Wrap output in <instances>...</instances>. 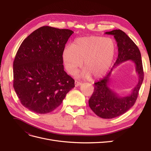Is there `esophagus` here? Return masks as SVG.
Instances as JSON below:
<instances>
[{
	"mask_svg": "<svg viewBox=\"0 0 151 151\" xmlns=\"http://www.w3.org/2000/svg\"><path fill=\"white\" fill-rule=\"evenodd\" d=\"M81 84H82V83H81V82H79V81H75V86H76V87L81 85Z\"/></svg>",
	"mask_w": 151,
	"mask_h": 151,
	"instance_id": "esophagus-1",
	"label": "esophagus"
}]
</instances>
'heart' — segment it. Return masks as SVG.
I'll return each instance as SVG.
<instances>
[{
    "label": "heart",
    "instance_id": "obj_1",
    "mask_svg": "<svg viewBox=\"0 0 151 151\" xmlns=\"http://www.w3.org/2000/svg\"><path fill=\"white\" fill-rule=\"evenodd\" d=\"M116 53V44L111 38L90 36L78 38L63 48L62 58L67 70L75 74L83 65L80 75L93 79L103 77L110 68Z\"/></svg>",
    "mask_w": 151,
    "mask_h": 151
}]
</instances>
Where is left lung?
Segmentation results:
<instances>
[{
	"mask_svg": "<svg viewBox=\"0 0 151 151\" xmlns=\"http://www.w3.org/2000/svg\"><path fill=\"white\" fill-rule=\"evenodd\" d=\"M105 34L113 35L115 38L118 48V58L108 74L94 83V90L89 100V106L97 116L110 119L123 115L134 106L144 80V71L140 50L125 33L120 29H115L106 32ZM127 60L135 63L139 81L130 95L120 97L109 88L110 77L114 68Z\"/></svg>",
	"mask_w": 151,
	"mask_h": 151,
	"instance_id": "left-lung-1",
	"label": "left lung"
}]
</instances>
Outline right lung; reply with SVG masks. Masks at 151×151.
Segmentation results:
<instances>
[{
  "mask_svg": "<svg viewBox=\"0 0 151 151\" xmlns=\"http://www.w3.org/2000/svg\"><path fill=\"white\" fill-rule=\"evenodd\" d=\"M74 31L43 26L27 37L13 63V86L21 104L45 114L60 106L74 80L63 70V48Z\"/></svg>",
  "mask_w": 151,
  "mask_h": 151,
  "instance_id": "1",
  "label": "right lung"
}]
</instances>
